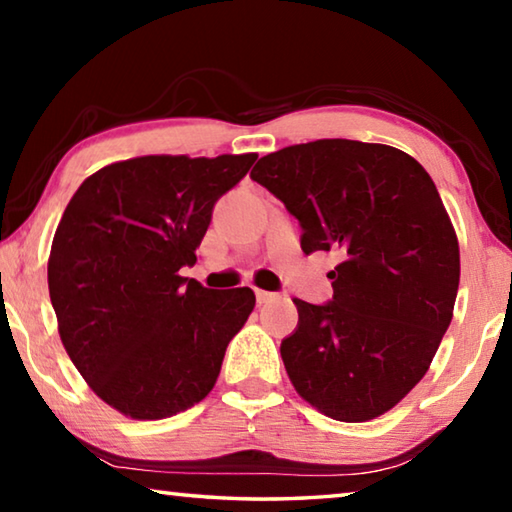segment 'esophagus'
Returning a JSON list of instances; mask_svg holds the SVG:
<instances>
[{"instance_id": "1", "label": "esophagus", "mask_w": 512, "mask_h": 512, "mask_svg": "<svg viewBox=\"0 0 512 512\" xmlns=\"http://www.w3.org/2000/svg\"><path fill=\"white\" fill-rule=\"evenodd\" d=\"M255 298L259 305H264V302H271L277 298V293H271V291H262V289H255Z\"/></svg>"}]
</instances>
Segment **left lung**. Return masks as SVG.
Instances as JSON below:
<instances>
[{
    "label": "left lung",
    "instance_id": "left-lung-1",
    "mask_svg": "<svg viewBox=\"0 0 512 512\" xmlns=\"http://www.w3.org/2000/svg\"><path fill=\"white\" fill-rule=\"evenodd\" d=\"M250 178L296 216L307 255L341 259L332 300H293L298 327L280 345L291 384L327 418H379L424 377L454 316L461 255L436 185L409 153L354 140L287 146Z\"/></svg>",
    "mask_w": 512,
    "mask_h": 512
}]
</instances>
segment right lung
Listing matches in <instances>:
<instances>
[{
    "instance_id": "right-lung-1",
    "label": "right lung",
    "mask_w": 512,
    "mask_h": 512,
    "mask_svg": "<svg viewBox=\"0 0 512 512\" xmlns=\"http://www.w3.org/2000/svg\"><path fill=\"white\" fill-rule=\"evenodd\" d=\"M255 160L144 155L92 173L67 203L47 264L58 334L92 391L126 418L162 420L201 402L253 311V289L212 291L178 273L196 264L214 203Z\"/></svg>"
}]
</instances>
